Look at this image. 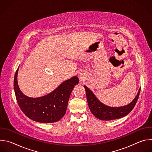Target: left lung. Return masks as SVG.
Instances as JSON below:
<instances>
[{
  "label": "left lung",
  "instance_id": "obj_1",
  "mask_svg": "<svg viewBox=\"0 0 152 152\" xmlns=\"http://www.w3.org/2000/svg\"><path fill=\"white\" fill-rule=\"evenodd\" d=\"M84 88L85 89L86 99H87L91 112L96 118L105 121L120 118L131 113L138 99L141 90V88H140L136 97L129 104L120 107H111L105 105L99 101L93 91L87 86L84 85Z\"/></svg>",
  "mask_w": 152,
  "mask_h": 152
}]
</instances>
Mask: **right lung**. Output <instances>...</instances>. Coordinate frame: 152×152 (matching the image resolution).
Listing matches in <instances>:
<instances>
[{
	"label": "right lung",
	"instance_id": "1",
	"mask_svg": "<svg viewBox=\"0 0 152 152\" xmlns=\"http://www.w3.org/2000/svg\"><path fill=\"white\" fill-rule=\"evenodd\" d=\"M17 70L14 80L16 99L21 110L30 119L39 123H50L59 121L65 115L68 102L75 86L79 83L77 76L63 82L49 94L37 98L25 95L19 88Z\"/></svg>",
	"mask_w": 152,
	"mask_h": 152
}]
</instances>
